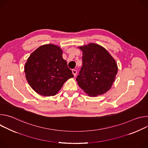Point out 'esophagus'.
Masks as SVG:
<instances>
[{
	"label": "esophagus",
	"instance_id": "esophagus-1",
	"mask_svg": "<svg viewBox=\"0 0 148 148\" xmlns=\"http://www.w3.org/2000/svg\"><path fill=\"white\" fill-rule=\"evenodd\" d=\"M72 72H73V75H74V76H76V75H77V70H75V69H73V70H72Z\"/></svg>",
	"mask_w": 148,
	"mask_h": 148
}]
</instances>
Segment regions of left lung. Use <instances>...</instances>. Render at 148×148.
<instances>
[{
    "label": "left lung",
    "instance_id": "obj_1",
    "mask_svg": "<svg viewBox=\"0 0 148 148\" xmlns=\"http://www.w3.org/2000/svg\"><path fill=\"white\" fill-rule=\"evenodd\" d=\"M82 67L77 77L78 86L91 97L107 92L115 81L116 62L107 50L94 43L79 47Z\"/></svg>",
    "mask_w": 148,
    "mask_h": 148
}]
</instances>
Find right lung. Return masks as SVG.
<instances>
[{"mask_svg":"<svg viewBox=\"0 0 148 148\" xmlns=\"http://www.w3.org/2000/svg\"><path fill=\"white\" fill-rule=\"evenodd\" d=\"M62 54L58 46L46 45L39 47L28 58L25 66L26 78L37 94L55 95L64 83L74 77Z\"/></svg>","mask_w":148,"mask_h":148,"instance_id":"add662e5","label":"right lung"}]
</instances>
